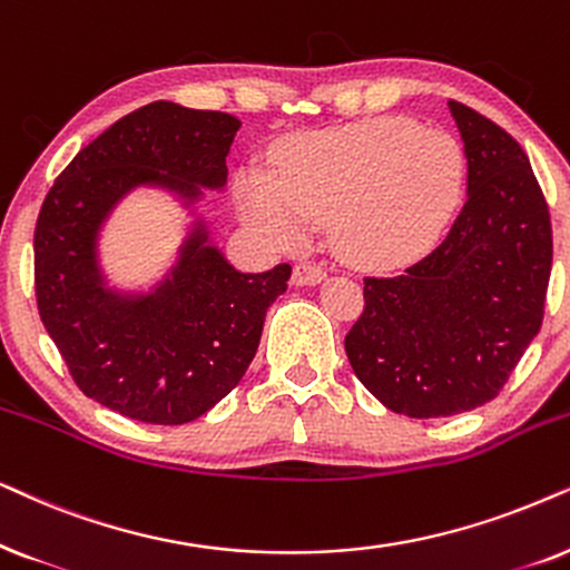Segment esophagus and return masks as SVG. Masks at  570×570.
<instances>
[{"instance_id": "obj_1", "label": "esophagus", "mask_w": 570, "mask_h": 570, "mask_svg": "<svg viewBox=\"0 0 570 570\" xmlns=\"http://www.w3.org/2000/svg\"><path fill=\"white\" fill-rule=\"evenodd\" d=\"M325 278V268L321 263H313V261H302L294 265V273H292V281L297 286H313L317 281Z\"/></svg>"}]
</instances>
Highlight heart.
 Masks as SVG:
<instances>
[{"label":"heart","mask_w":570,"mask_h":570,"mask_svg":"<svg viewBox=\"0 0 570 570\" xmlns=\"http://www.w3.org/2000/svg\"><path fill=\"white\" fill-rule=\"evenodd\" d=\"M466 156L443 130L381 117L309 135L284 150L278 179L247 171L239 210L271 245L305 242L328 224L352 263L393 268L435 245L464 197Z\"/></svg>","instance_id":"obj_1"}]
</instances>
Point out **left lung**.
<instances>
[{
  "label": "left lung",
  "instance_id": "8db88e82",
  "mask_svg": "<svg viewBox=\"0 0 570 570\" xmlns=\"http://www.w3.org/2000/svg\"><path fill=\"white\" fill-rule=\"evenodd\" d=\"M466 154V203L401 276H364L346 333L354 375L391 412L432 420L488 404L540 333L552 226L540 181L495 121L449 101Z\"/></svg>",
  "mask_w": 570,
  "mask_h": 570
}]
</instances>
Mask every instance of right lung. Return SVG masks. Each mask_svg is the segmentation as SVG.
<instances>
[{
	"label": "right lung",
	"instance_id": "add662e5",
	"mask_svg": "<svg viewBox=\"0 0 570 570\" xmlns=\"http://www.w3.org/2000/svg\"><path fill=\"white\" fill-rule=\"evenodd\" d=\"M242 121L154 101L114 121L51 185L33 232L38 315L88 399L130 420L185 424L242 381L261 344L265 309L286 292L292 265L234 271L189 234L169 278L146 297L104 289L96 234L132 187L161 185L187 200L224 187Z\"/></svg>",
	"mask_w": 570,
	"mask_h": 570
}]
</instances>
